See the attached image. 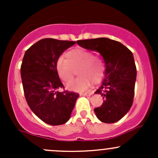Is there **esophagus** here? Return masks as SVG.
Returning a JSON list of instances; mask_svg holds the SVG:
<instances>
[{
  "label": "esophagus",
  "mask_w": 158,
  "mask_h": 158,
  "mask_svg": "<svg viewBox=\"0 0 158 158\" xmlns=\"http://www.w3.org/2000/svg\"><path fill=\"white\" fill-rule=\"evenodd\" d=\"M92 95V92H82V93H80V95H83V96H90V95Z\"/></svg>",
  "instance_id": "34e87169"
}]
</instances>
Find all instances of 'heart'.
I'll return each mask as SVG.
<instances>
[{
    "label": "heart",
    "mask_w": 158,
    "mask_h": 158,
    "mask_svg": "<svg viewBox=\"0 0 158 158\" xmlns=\"http://www.w3.org/2000/svg\"><path fill=\"white\" fill-rule=\"evenodd\" d=\"M67 60L60 57L56 68L58 76L64 82L71 80L78 69L79 78L70 81L66 88L74 92H84L93 83L102 79L105 73V65L102 60L95 56L90 51L77 48L72 49L66 54Z\"/></svg>",
    "instance_id": "b5f03b06"
}]
</instances>
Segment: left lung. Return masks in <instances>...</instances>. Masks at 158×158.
Returning <instances> with one entry per match:
<instances>
[{
  "label": "left lung",
  "mask_w": 158,
  "mask_h": 158,
  "mask_svg": "<svg viewBox=\"0 0 158 158\" xmlns=\"http://www.w3.org/2000/svg\"><path fill=\"white\" fill-rule=\"evenodd\" d=\"M76 43L84 49L99 52L104 60V79L95 92L103 97L104 102L94 111L101 122L114 123L128 112L133 103L137 76L133 53L122 44L109 38Z\"/></svg>",
  "instance_id": "1"
}]
</instances>
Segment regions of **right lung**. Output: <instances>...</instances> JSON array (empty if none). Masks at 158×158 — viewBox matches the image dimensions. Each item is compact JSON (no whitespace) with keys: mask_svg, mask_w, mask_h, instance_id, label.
I'll return each instance as SVG.
<instances>
[{"mask_svg":"<svg viewBox=\"0 0 158 158\" xmlns=\"http://www.w3.org/2000/svg\"><path fill=\"white\" fill-rule=\"evenodd\" d=\"M75 44L46 38L31 46L23 56L20 74L27 102L32 111L48 125L67 122L79 97L76 92L59 91L64 86L56 68L60 55Z\"/></svg>","mask_w":158,"mask_h":158,"instance_id":"1","label":"right lung"}]
</instances>
